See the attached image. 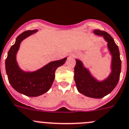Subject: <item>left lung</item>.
I'll list each match as a JSON object with an SVG mask.
<instances>
[{
	"mask_svg": "<svg viewBox=\"0 0 129 129\" xmlns=\"http://www.w3.org/2000/svg\"><path fill=\"white\" fill-rule=\"evenodd\" d=\"M93 33L102 37L107 43V47L111 55V72L102 80H99L86 68L81 60L75 59L76 65L74 68V80L78 91L85 96L93 99L104 97L114 89L120 79L121 62L118 47L109 34L106 31L94 29Z\"/></svg>",
	"mask_w": 129,
	"mask_h": 129,
	"instance_id": "1",
	"label": "left lung"
}]
</instances>
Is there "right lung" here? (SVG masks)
<instances>
[{
	"instance_id": "right-lung-1",
	"label": "right lung",
	"mask_w": 129,
	"mask_h": 129,
	"mask_svg": "<svg viewBox=\"0 0 129 129\" xmlns=\"http://www.w3.org/2000/svg\"><path fill=\"white\" fill-rule=\"evenodd\" d=\"M38 29L22 33L16 39L15 44L9 49L6 59V71L8 80L13 88L18 93L30 97L44 94L51 88L55 79V72L58 67L63 65L67 57L51 61L35 71H25L19 67L16 54L20 43L25 39L38 32Z\"/></svg>"
}]
</instances>
